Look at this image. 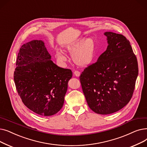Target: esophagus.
Listing matches in <instances>:
<instances>
[{
	"instance_id": "34e87169",
	"label": "esophagus",
	"mask_w": 147,
	"mask_h": 147,
	"mask_svg": "<svg viewBox=\"0 0 147 147\" xmlns=\"http://www.w3.org/2000/svg\"><path fill=\"white\" fill-rule=\"evenodd\" d=\"M74 75L76 76H80V72L78 71H74Z\"/></svg>"
}]
</instances>
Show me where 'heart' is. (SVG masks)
<instances>
[{"mask_svg": "<svg viewBox=\"0 0 147 147\" xmlns=\"http://www.w3.org/2000/svg\"><path fill=\"white\" fill-rule=\"evenodd\" d=\"M64 50L72 53V61L80 66H86L92 62L96 52V42L93 38L85 39L81 37L67 44L64 47ZM55 55L60 61H65L66 58L64 53L57 50Z\"/></svg>", "mask_w": 147, "mask_h": 147, "instance_id": "obj_1", "label": "heart"}]
</instances>
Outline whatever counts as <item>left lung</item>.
<instances>
[{
  "instance_id": "8db88e82",
  "label": "left lung",
  "mask_w": 147,
  "mask_h": 147,
  "mask_svg": "<svg viewBox=\"0 0 147 147\" xmlns=\"http://www.w3.org/2000/svg\"><path fill=\"white\" fill-rule=\"evenodd\" d=\"M105 35L108 43L106 51L80 76L89 108L102 115L115 113L129 102L138 75L137 59L129 40L113 32Z\"/></svg>"
}]
</instances>
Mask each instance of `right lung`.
<instances>
[{"label": "right lung", "mask_w": 147, "mask_h": 147, "mask_svg": "<svg viewBox=\"0 0 147 147\" xmlns=\"http://www.w3.org/2000/svg\"><path fill=\"white\" fill-rule=\"evenodd\" d=\"M44 43L34 40L18 54L13 74L16 89L24 105L42 116L54 115L63 105L71 69L54 64Z\"/></svg>", "instance_id": "obj_1"}]
</instances>
